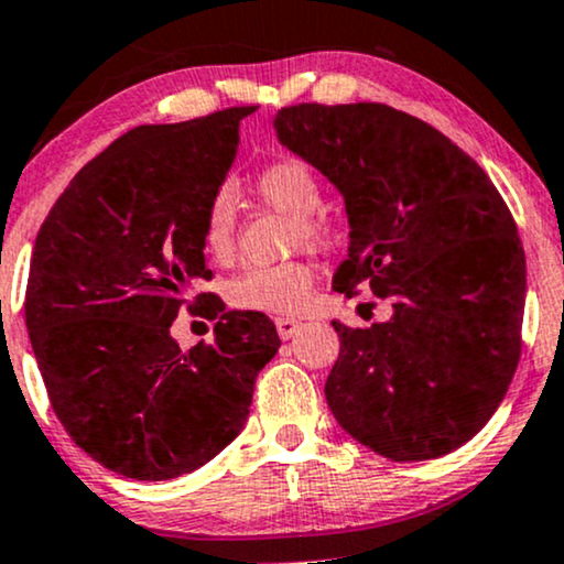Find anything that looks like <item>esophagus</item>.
Listing matches in <instances>:
<instances>
[{
  "label": "esophagus",
  "mask_w": 564,
  "mask_h": 564,
  "mask_svg": "<svg viewBox=\"0 0 564 564\" xmlns=\"http://www.w3.org/2000/svg\"><path fill=\"white\" fill-rule=\"evenodd\" d=\"M275 328H278V336H281V339H291L294 334H300L302 323L296 318H278Z\"/></svg>",
  "instance_id": "34e87169"
}]
</instances>
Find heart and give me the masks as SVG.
Returning a JSON list of instances; mask_svg holds the SVG:
<instances>
[{
    "instance_id": "obj_1",
    "label": "heart",
    "mask_w": 564,
    "mask_h": 564,
    "mask_svg": "<svg viewBox=\"0 0 564 564\" xmlns=\"http://www.w3.org/2000/svg\"><path fill=\"white\" fill-rule=\"evenodd\" d=\"M254 191L264 204L294 217L291 236L296 246H323L328 241V223L318 215L323 204L321 180L304 161H273L257 174ZM236 196L230 187H219L206 204L200 225L206 254L219 262L230 260L236 249ZM313 281L315 268L304 260L254 264L230 283V302L262 313H296L307 302Z\"/></svg>"
}]
</instances>
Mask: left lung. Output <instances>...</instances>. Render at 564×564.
<instances>
[{
	"label": "left lung",
	"instance_id": "obj_1",
	"mask_svg": "<svg viewBox=\"0 0 564 564\" xmlns=\"http://www.w3.org/2000/svg\"><path fill=\"white\" fill-rule=\"evenodd\" d=\"M275 129L345 196L352 230L334 289L368 283L392 300L387 323H332L334 419L392 462L462 448L520 364L525 251L509 206L462 148L384 102H300Z\"/></svg>",
	"mask_w": 564,
	"mask_h": 564
}]
</instances>
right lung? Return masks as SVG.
Returning a JSON list of instances; mask_svg holds the SVG:
<instances>
[{"label":"right lung","mask_w":564,"mask_h":564,"mask_svg":"<svg viewBox=\"0 0 564 564\" xmlns=\"http://www.w3.org/2000/svg\"><path fill=\"white\" fill-rule=\"evenodd\" d=\"M257 106L129 129L70 180L39 228L25 328L50 403L97 464L132 480L204 467L249 416L257 373L281 347L273 321L225 313L204 257V209ZM219 317L187 354L180 306Z\"/></svg>","instance_id":"1"}]
</instances>
